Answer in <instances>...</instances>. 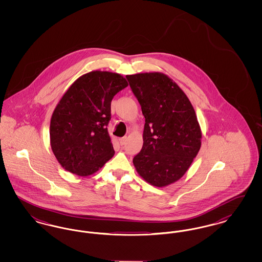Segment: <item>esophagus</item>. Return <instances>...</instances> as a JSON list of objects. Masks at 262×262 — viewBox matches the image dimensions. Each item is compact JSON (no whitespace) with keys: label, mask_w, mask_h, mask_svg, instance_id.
I'll return each mask as SVG.
<instances>
[{"label":"esophagus","mask_w":262,"mask_h":262,"mask_svg":"<svg viewBox=\"0 0 262 262\" xmlns=\"http://www.w3.org/2000/svg\"><path fill=\"white\" fill-rule=\"evenodd\" d=\"M126 141H127V137H122L121 139H120V143H121V145H125V143H126Z\"/></svg>","instance_id":"34e87169"}]
</instances>
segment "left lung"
<instances>
[{"label":"left lung","instance_id":"left-lung-1","mask_svg":"<svg viewBox=\"0 0 262 262\" xmlns=\"http://www.w3.org/2000/svg\"><path fill=\"white\" fill-rule=\"evenodd\" d=\"M145 118L143 145L133 162L154 187H167L186 174L201 146V129L186 93L168 75L125 76Z\"/></svg>","mask_w":262,"mask_h":262}]
</instances>
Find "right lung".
<instances>
[{
  "label": "right lung",
  "mask_w": 262,
  "mask_h": 262,
  "mask_svg": "<svg viewBox=\"0 0 262 262\" xmlns=\"http://www.w3.org/2000/svg\"><path fill=\"white\" fill-rule=\"evenodd\" d=\"M127 85L123 75L92 71L79 76L62 95L51 118L50 144L64 170L86 177L114 156L107 128L111 101Z\"/></svg>",
  "instance_id": "right-lung-1"
}]
</instances>
